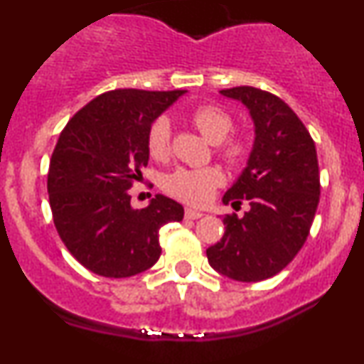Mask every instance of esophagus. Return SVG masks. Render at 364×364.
<instances>
[{
    "mask_svg": "<svg viewBox=\"0 0 364 364\" xmlns=\"http://www.w3.org/2000/svg\"><path fill=\"white\" fill-rule=\"evenodd\" d=\"M185 217H186V218H190V220H196V218H201V217H203V213L198 212V210L186 208V210H185Z\"/></svg>",
    "mask_w": 364,
    "mask_h": 364,
    "instance_id": "1",
    "label": "esophagus"
}]
</instances>
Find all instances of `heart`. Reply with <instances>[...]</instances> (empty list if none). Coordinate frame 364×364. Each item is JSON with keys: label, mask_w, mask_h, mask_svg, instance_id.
Wrapping results in <instances>:
<instances>
[{"label": "heart", "mask_w": 364, "mask_h": 364, "mask_svg": "<svg viewBox=\"0 0 364 364\" xmlns=\"http://www.w3.org/2000/svg\"><path fill=\"white\" fill-rule=\"evenodd\" d=\"M191 122L208 142L218 144V154L227 163L240 164L246 159L249 152L246 139L234 137L225 140L234 127V120L225 110L213 105H203L191 113ZM147 151L157 161H163L169 156L171 125L166 117H159L152 122L147 132ZM222 183H224V174L217 168H179L166 176L164 188L169 195L176 196L185 203L205 205Z\"/></svg>", "instance_id": "obj_1"}]
</instances>
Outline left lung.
<instances>
[{
  "mask_svg": "<svg viewBox=\"0 0 364 364\" xmlns=\"http://www.w3.org/2000/svg\"><path fill=\"white\" fill-rule=\"evenodd\" d=\"M247 108L254 146L247 166L224 195L249 210L224 217L220 242L207 249L210 266L235 282H261L287 268L309 237L321 195L315 144L296 113L278 96L252 86L222 90Z\"/></svg>",
  "mask_w": 364,
  "mask_h": 364,
  "instance_id": "left-lung-1",
  "label": "left lung"
}]
</instances>
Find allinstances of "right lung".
Masks as SVG:
<instances>
[{
    "label": "right lung",
    "instance_id": "add662e5",
    "mask_svg": "<svg viewBox=\"0 0 364 364\" xmlns=\"http://www.w3.org/2000/svg\"><path fill=\"white\" fill-rule=\"evenodd\" d=\"M186 91L113 90L91 100L59 135L47 191L68 251L95 274L129 278L156 264L159 229L183 220L178 201L156 195L134 210L129 190L149 163L152 122Z\"/></svg>",
    "mask_w": 364,
    "mask_h": 364
}]
</instances>
